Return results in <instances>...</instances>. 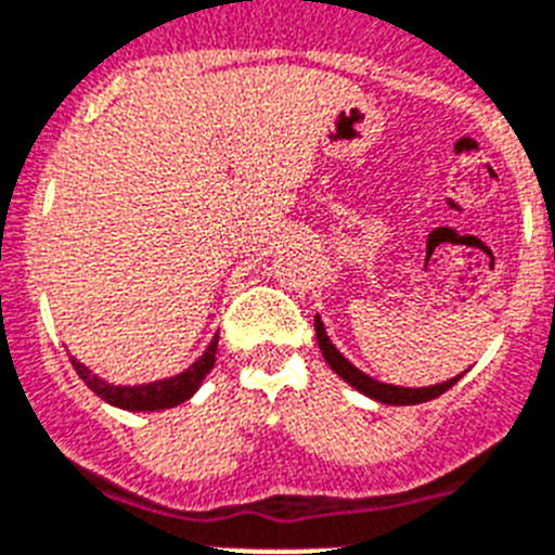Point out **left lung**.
<instances>
[{
  "label": "left lung",
  "instance_id": "obj_1",
  "mask_svg": "<svg viewBox=\"0 0 555 555\" xmlns=\"http://www.w3.org/2000/svg\"><path fill=\"white\" fill-rule=\"evenodd\" d=\"M314 331H317V343H320V350H323L325 362L331 364V371H334L336 376H343L350 387H357L359 392H364V396H371V399L382 401V404H396V406L424 404V401L438 399L440 392H447L449 387H452L454 382L461 378V376H454V378H449V382H440V385H433V387L385 385V382H376V378H371L367 373L359 371V367H353V364H350L348 359H345L343 353L334 348V343H331L328 334H325L323 320H320V317L314 320Z\"/></svg>",
  "mask_w": 555,
  "mask_h": 555
}]
</instances>
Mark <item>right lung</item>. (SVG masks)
Wrapping results in <instances>:
<instances>
[{
	"mask_svg": "<svg viewBox=\"0 0 555 555\" xmlns=\"http://www.w3.org/2000/svg\"><path fill=\"white\" fill-rule=\"evenodd\" d=\"M216 350H219V336L212 339L210 348L198 357V362H193L184 373L173 378H163V382H151V385H137V387H115L106 385L101 378L94 376L89 367L73 359V367L78 371V376L87 382V387L92 392H98L103 401L108 404L122 406V410H134V413H145V410H165V406H177L182 401H188L193 392L198 390L202 378L212 371L216 364Z\"/></svg>",
	"mask_w": 555,
	"mask_h": 555,
	"instance_id": "obj_1",
	"label": "right lung"
}]
</instances>
